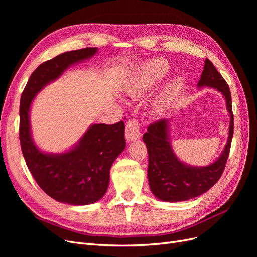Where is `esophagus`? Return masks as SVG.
<instances>
[{
	"label": "esophagus",
	"mask_w": 257,
	"mask_h": 257,
	"mask_svg": "<svg viewBox=\"0 0 257 257\" xmlns=\"http://www.w3.org/2000/svg\"><path fill=\"white\" fill-rule=\"evenodd\" d=\"M141 123L135 118L130 119L125 127V137L127 141H134L141 137Z\"/></svg>",
	"instance_id": "obj_1"
}]
</instances>
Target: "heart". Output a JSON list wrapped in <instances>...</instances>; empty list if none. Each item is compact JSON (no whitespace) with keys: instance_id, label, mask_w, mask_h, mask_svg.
Returning a JSON list of instances; mask_svg holds the SVG:
<instances>
[{"instance_id":"heart-1","label":"heart","mask_w":257,"mask_h":257,"mask_svg":"<svg viewBox=\"0 0 257 257\" xmlns=\"http://www.w3.org/2000/svg\"><path fill=\"white\" fill-rule=\"evenodd\" d=\"M167 72H168V65L164 60L157 59V60L151 61L150 63H148L145 66L144 72L136 79V82L134 83L133 87L131 88L130 90L131 94L138 95L139 93L149 89L153 83L161 80L162 78H164ZM178 90H179L178 83H173L170 84L169 87H167V89L165 90V93L162 96L160 106L161 107L165 106L168 102H170V99H173L177 94Z\"/></svg>"}]
</instances>
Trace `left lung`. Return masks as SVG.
I'll use <instances>...</instances> for the list:
<instances>
[{
	"label": "left lung",
	"mask_w": 257,
	"mask_h": 257,
	"mask_svg": "<svg viewBox=\"0 0 257 257\" xmlns=\"http://www.w3.org/2000/svg\"><path fill=\"white\" fill-rule=\"evenodd\" d=\"M204 85L217 89L226 98L227 110L230 114L226 147L221 157L211 165L191 167L175 157L167 137V121L163 119L151 123L143 136L149 157L148 180L152 193L161 200L181 201L201 195L219 181L226 166L234 134L231 94L227 82L209 59L205 61L204 72L198 81V87Z\"/></svg>",
	"instance_id": "8db88e82"
}]
</instances>
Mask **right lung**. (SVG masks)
I'll return each mask as SVG.
<instances>
[{
  "label": "right lung",
  "instance_id": "add662e5",
  "mask_svg": "<svg viewBox=\"0 0 257 257\" xmlns=\"http://www.w3.org/2000/svg\"><path fill=\"white\" fill-rule=\"evenodd\" d=\"M95 47L67 51L42 63L31 75L20 99L19 139L23 158L40 188L58 201L89 205L104 196L109 184V172L115 158L125 148V125L94 124L79 145L60 155L41 152L32 142L29 111L36 93L57 79L76 62L92 57Z\"/></svg>",
  "mask_w": 257,
  "mask_h": 257
}]
</instances>
